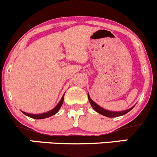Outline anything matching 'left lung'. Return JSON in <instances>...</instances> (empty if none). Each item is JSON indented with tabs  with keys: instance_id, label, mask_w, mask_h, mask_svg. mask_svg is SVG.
I'll return each instance as SVG.
<instances>
[{
	"instance_id": "8db88e82",
	"label": "left lung",
	"mask_w": 157,
	"mask_h": 157,
	"mask_svg": "<svg viewBox=\"0 0 157 157\" xmlns=\"http://www.w3.org/2000/svg\"><path fill=\"white\" fill-rule=\"evenodd\" d=\"M88 100H89L90 104H91V107L93 108V109L95 111H97L98 113L99 114H102V115L105 116V117H119V116H122V115H124L125 114L129 112L131 110L133 109V107H132L131 108L128 110H125V111H108L106 109H104L103 108L99 106L98 105L95 103L94 101H93L91 100V98H90L89 94H88Z\"/></svg>"
}]
</instances>
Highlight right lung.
I'll return each mask as SVG.
<instances>
[{"label": "right lung", "instance_id": "right-lung-1", "mask_svg": "<svg viewBox=\"0 0 157 157\" xmlns=\"http://www.w3.org/2000/svg\"><path fill=\"white\" fill-rule=\"evenodd\" d=\"M64 95H65V94L63 95V97H62L61 100H60V101L59 102L58 105H57L56 106L53 108V109H52L51 111H47V112L43 113V114H28V113L24 112V111H22V112L24 113L25 115L28 116V117H31V118H33V119H43V118H46V117H51V116H52V115H54V114H56V113L59 111V110L60 109V108H61L62 105H63V100H64Z\"/></svg>", "mask_w": 157, "mask_h": 157}]
</instances>
